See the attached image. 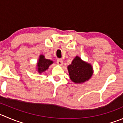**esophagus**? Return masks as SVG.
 <instances>
[{"label": "esophagus", "instance_id": "34e87169", "mask_svg": "<svg viewBox=\"0 0 123 123\" xmlns=\"http://www.w3.org/2000/svg\"><path fill=\"white\" fill-rule=\"evenodd\" d=\"M56 63L58 65H62L63 64V61L62 59H58L56 61Z\"/></svg>", "mask_w": 123, "mask_h": 123}]
</instances>
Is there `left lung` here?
Listing matches in <instances>:
<instances>
[{
	"mask_svg": "<svg viewBox=\"0 0 123 123\" xmlns=\"http://www.w3.org/2000/svg\"><path fill=\"white\" fill-rule=\"evenodd\" d=\"M70 80L76 84H80L88 81L93 74L92 65L76 56L67 67Z\"/></svg>",
	"mask_w": 123,
	"mask_h": 123,
	"instance_id": "1",
	"label": "left lung"
}]
</instances>
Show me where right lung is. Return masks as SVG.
Wrapping results in <instances>:
<instances>
[{"mask_svg": "<svg viewBox=\"0 0 123 123\" xmlns=\"http://www.w3.org/2000/svg\"><path fill=\"white\" fill-rule=\"evenodd\" d=\"M53 63V62L52 60L46 59L43 55H40V57L38 59L37 63V71L40 74H41L42 73L48 70L50 65Z\"/></svg>", "mask_w": 123, "mask_h": 123, "instance_id": "add662e5", "label": "right lung"}]
</instances>
